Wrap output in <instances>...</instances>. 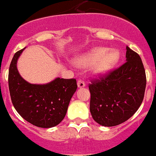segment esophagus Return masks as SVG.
Here are the masks:
<instances>
[{"mask_svg": "<svg viewBox=\"0 0 156 156\" xmlns=\"http://www.w3.org/2000/svg\"><path fill=\"white\" fill-rule=\"evenodd\" d=\"M77 86H78L79 88H83V87L86 86V83L84 82L82 80H78V81H77Z\"/></svg>", "mask_w": 156, "mask_h": 156, "instance_id": "esophagus-1", "label": "esophagus"}]
</instances>
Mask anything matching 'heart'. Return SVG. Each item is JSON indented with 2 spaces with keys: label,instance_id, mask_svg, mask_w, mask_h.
I'll use <instances>...</instances> for the list:
<instances>
[{
  "label": "heart",
  "instance_id": "obj_1",
  "mask_svg": "<svg viewBox=\"0 0 156 156\" xmlns=\"http://www.w3.org/2000/svg\"><path fill=\"white\" fill-rule=\"evenodd\" d=\"M120 58L119 52L105 47H96L74 60L75 64L80 67L92 65V70L97 75H105L115 66Z\"/></svg>",
  "mask_w": 156,
  "mask_h": 156
}]
</instances>
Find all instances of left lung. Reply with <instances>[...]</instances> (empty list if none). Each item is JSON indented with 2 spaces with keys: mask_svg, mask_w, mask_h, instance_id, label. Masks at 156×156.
<instances>
[{
  "mask_svg": "<svg viewBox=\"0 0 156 156\" xmlns=\"http://www.w3.org/2000/svg\"><path fill=\"white\" fill-rule=\"evenodd\" d=\"M126 62L105 78L90 84V111L103 126L123 123L140 106L146 86L143 63L136 52L126 46Z\"/></svg>",
  "mask_w": 156,
  "mask_h": 156,
  "instance_id": "1",
  "label": "left lung"
}]
</instances>
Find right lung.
Segmentation results:
<instances>
[{"label": "right lung", "mask_w": 156, "mask_h": 156, "mask_svg": "<svg viewBox=\"0 0 156 156\" xmlns=\"http://www.w3.org/2000/svg\"><path fill=\"white\" fill-rule=\"evenodd\" d=\"M25 48L14 55L9 68L8 84L11 101L19 115L41 128L57 126L64 119L76 91V79L55 78L46 84H30L20 76L17 61Z\"/></svg>", "instance_id": "1"}]
</instances>
